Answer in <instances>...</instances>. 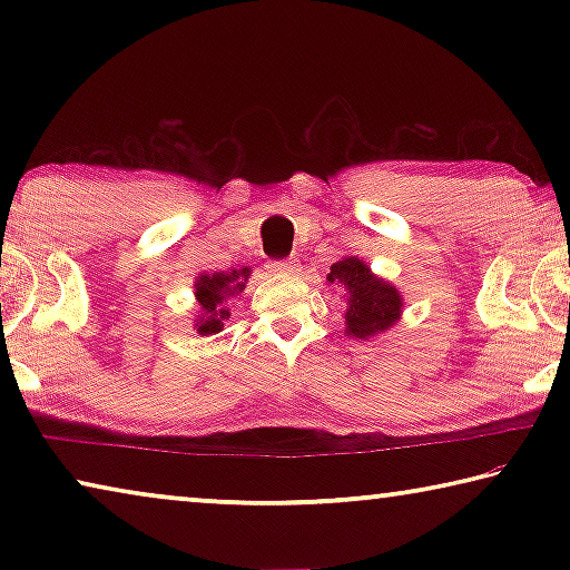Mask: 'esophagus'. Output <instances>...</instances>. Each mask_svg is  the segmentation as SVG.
Returning a JSON list of instances; mask_svg holds the SVG:
<instances>
[{
  "instance_id": "1",
  "label": "esophagus",
  "mask_w": 570,
  "mask_h": 570,
  "mask_svg": "<svg viewBox=\"0 0 570 570\" xmlns=\"http://www.w3.org/2000/svg\"><path fill=\"white\" fill-rule=\"evenodd\" d=\"M294 268H296L294 262H274V264H268V272H272V274H294Z\"/></svg>"
}]
</instances>
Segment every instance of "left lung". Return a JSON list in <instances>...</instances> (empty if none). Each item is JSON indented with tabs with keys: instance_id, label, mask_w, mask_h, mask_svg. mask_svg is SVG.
Instances as JSON below:
<instances>
[{
	"instance_id": "obj_1",
	"label": "left lung",
	"mask_w": 570,
	"mask_h": 570,
	"mask_svg": "<svg viewBox=\"0 0 570 570\" xmlns=\"http://www.w3.org/2000/svg\"><path fill=\"white\" fill-rule=\"evenodd\" d=\"M326 282L344 292V334L352 340H374L402 320V294L387 278L377 276L360 256L332 264Z\"/></svg>"
}]
</instances>
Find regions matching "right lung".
<instances>
[{
    "label": "right lung",
    "mask_w": 570,
    "mask_h": 570,
    "mask_svg": "<svg viewBox=\"0 0 570 570\" xmlns=\"http://www.w3.org/2000/svg\"><path fill=\"white\" fill-rule=\"evenodd\" d=\"M250 268H230V272L198 274L193 282L196 294V316H193V330L200 336H210L224 332V322L230 316L228 298L238 296L246 288Z\"/></svg>",
    "instance_id": "obj_1"
}]
</instances>
